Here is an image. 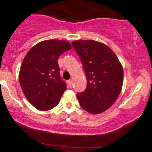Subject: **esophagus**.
Wrapping results in <instances>:
<instances>
[{"mask_svg":"<svg viewBox=\"0 0 152 152\" xmlns=\"http://www.w3.org/2000/svg\"><path fill=\"white\" fill-rule=\"evenodd\" d=\"M68 84H69V86L72 87V80H69V81H68Z\"/></svg>","mask_w":152,"mask_h":152,"instance_id":"esophagus-1","label":"esophagus"}]
</instances>
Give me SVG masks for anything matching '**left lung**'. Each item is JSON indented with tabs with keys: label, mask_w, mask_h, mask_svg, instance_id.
<instances>
[{
	"label": "left lung",
	"mask_w": 152,
	"mask_h": 152,
	"mask_svg": "<svg viewBox=\"0 0 152 152\" xmlns=\"http://www.w3.org/2000/svg\"><path fill=\"white\" fill-rule=\"evenodd\" d=\"M72 45L81 60L87 79L86 89L76 95L80 105L91 114L103 113L114 104L122 90V65L104 43L76 40Z\"/></svg>",
	"instance_id": "obj_1"
}]
</instances>
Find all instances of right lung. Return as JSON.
<instances>
[{"mask_svg": "<svg viewBox=\"0 0 152 152\" xmlns=\"http://www.w3.org/2000/svg\"><path fill=\"white\" fill-rule=\"evenodd\" d=\"M70 49L65 40L48 39L35 45L25 56L20 69V84L36 109L50 110L60 102L66 84L61 80L57 60Z\"/></svg>", "mask_w": 152, "mask_h": 152, "instance_id": "1", "label": "right lung"}]
</instances>
